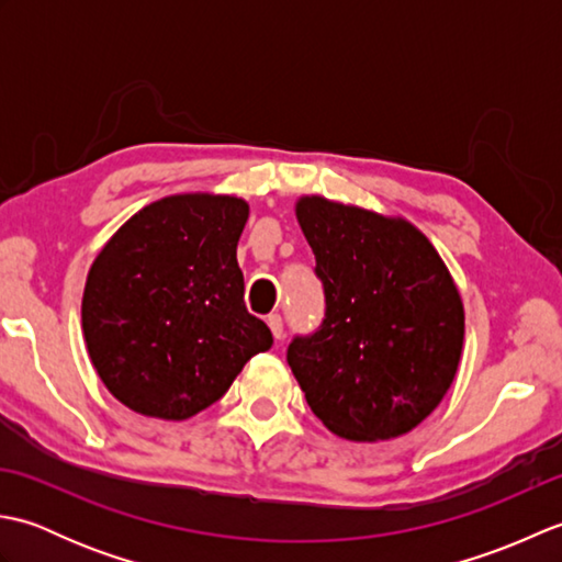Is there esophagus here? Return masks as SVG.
<instances>
[{
  "label": "esophagus",
  "mask_w": 562,
  "mask_h": 562,
  "mask_svg": "<svg viewBox=\"0 0 562 562\" xmlns=\"http://www.w3.org/2000/svg\"><path fill=\"white\" fill-rule=\"evenodd\" d=\"M268 326H270V330H272L274 340H282V336H284V328H282V316H280V314H270V316H268Z\"/></svg>",
  "instance_id": "obj_1"
}]
</instances>
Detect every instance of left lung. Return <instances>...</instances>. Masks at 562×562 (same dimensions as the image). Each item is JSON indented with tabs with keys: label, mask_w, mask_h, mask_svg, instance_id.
Instances as JSON below:
<instances>
[{
	"label": "left lung",
	"mask_w": 562,
	"mask_h": 562,
	"mask_svg": "<svg viewBox=\"0 0 562 562\" xmlns=\"http://www.w3.org/2000/svg\"><path fill=\"white\" fill-rule=\"evenodd\" d=\"M324 284V321L288 362L308 408L355 441L393 439L445 398L463 348V306L435 246L403 220L326 198L296 202Z\"/></svg>",
	"instance_id": "left-lung-1"
}]
</instances>
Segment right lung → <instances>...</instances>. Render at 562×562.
Listing matches in <instances>:
<instances>
[{
  "label": "right lung",
  "instance_id": "obj_1",
  "mask_svg": "<svg viewBox=\"0 0 562 562\" xmlns=\"http://www.w3.org/2000/svg\"><path fill=\"white\" fill-rule=\"evenodd\" d=\"M246 220L248 205L232 195H171L130 217L93 260L83 338L130 411L186 420L270 350V328L244 304L236 244Z\"/></svg>",
  "mask_w": 562,
  "mask_h": 562
}]
</instances>
